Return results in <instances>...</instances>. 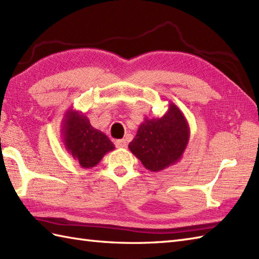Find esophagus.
I'll return each mask as SVG.
<instances>
[{
    "label": "esophagus",
    "instance_id": "esophagus-1",
    "mask_svg": "<svg viewBox=\"0 0 259 259\" xmlns=\"http://www.w3.org/2000/svg\"><path fill=\"white\" fill-rule=\"evenodd\" d=\"M115 147L117 148H125L126 147V141L124 139H120L115 141Z\"/></svg>",
    "mask_w": 259,
    "mask_h": 259
}]
</instances>
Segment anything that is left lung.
Returning a JSON list of instances; mask_svg holds the SVG:
<instances>
[{"label":"left lung","instance_id":"1","mask_svg":"<svg viewBox=\"0 0 259 259\" xmlns=\"http://www.w3.org/2000/svg\"><path fill=\"white\" fill-rule=\"evenodd\" d=\"M189 137L186 117L174 102H170L162 117L145 118L129 144V149L146 169L158 172L180 160Z\"/></svg>","mask_w":259,"mask_h":259}]
</instances>
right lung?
Listing matches in <instances>:
<instances>
[{
	"instance_id": "obj_1",
	"label": "right lung",
	"mask_w": 259,
	"mask_h": 259,
	"mask_svg": "<svg viewBox=\"0 0 259 259\" xmlns=\"http://www.w3.org/2000/svg\"><path fill=\"white\" fill-rule=\"evenodd\" d=\"M61 133L65 149L82 168L96 167L107 152L114 149L108 137L93 128L84 113L71 108L64 114Z\"/></svg>"
}]
</instances>
